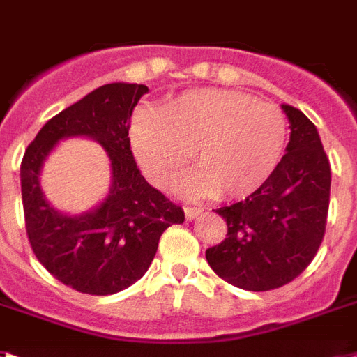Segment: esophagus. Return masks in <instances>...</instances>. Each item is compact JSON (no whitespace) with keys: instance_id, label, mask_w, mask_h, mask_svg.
I'll return each instance as SVG.
<instances>
[{"instance_id":"1","label":"esophagus","mask_w":357,"mask_h":357,"mask_svg":"<svg viewBox=\"0 0 357 357\" xmlns=\"http://www.w3.org/2000/svg\"><path fill=\"white\" fill-rule=\"evenodd\" d=\"M183 211H185V218L194 220L199 213H202V207H185Z\"/></svg>"}]
</instances>
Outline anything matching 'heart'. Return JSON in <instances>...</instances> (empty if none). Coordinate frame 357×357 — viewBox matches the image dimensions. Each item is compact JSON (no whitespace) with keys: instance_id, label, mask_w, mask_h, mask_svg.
<instances>
[{"instance_id":"heart-1","label":"heart","mask_w":357,"mask_h":357,"mask_svg":"<svg viewBox=\"0 0 357 357\" xmlns=\"http://www.w3.org/2000/svg\"><path fill=\"white\" fill-rule=\"evenodd\" d=\"M288 121L277 104L233 89H190L161 112L143 108L130 124L144 176L169 187L192 152L198 169L178 183L187 196L244 198L266 183L286 146Z\"/></svg>"}]
</instances>
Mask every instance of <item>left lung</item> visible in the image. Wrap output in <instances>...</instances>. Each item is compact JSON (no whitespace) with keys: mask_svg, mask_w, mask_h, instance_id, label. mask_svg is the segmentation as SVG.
I'll return each instance as SVG.
<instances>
[{"mask_svg":"<svg viewBox=\"0 0 357 357\" xmlns=\"http://www.w3.org/2000/svg\"><path fill=\"white\" fill-rule=\"evenodd\" d=\"M289 143L273 174L244 202L218 208L227 236L205 251L214 273L249 291L280 288L314 260L330 204V163L315 124L280 104Z\"/></svg>","mask_w":357,"mask_h":357,"instance_id":"1","label":"left lung"}]
</instances>
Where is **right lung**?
Returning <instances> with one entry per match:
<instances>
[{
  "label": "right lung",
  "mask_w": 357,
  "mask_h": 357,
  "mask_svg": "<svg viewBox=\"0 0 357 357\" xmlns=\"http://www.w3.org/2000/svg\"><path fill=\"white\" fill-rule=\"evenodd\" d=\"M146 91L143 84H104L43 124L23 155L20 178L29 242L49 273L82 294L112 295L137 282L165 229L185 220L183 208L143 178L130 150V117ZM71 137L97 140L112 170L107 198L80 215L54 209L39 185L43 163L60 140Z\"/></svg>",
  "instance_id": "1"
}]
</instances>
